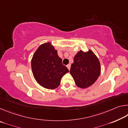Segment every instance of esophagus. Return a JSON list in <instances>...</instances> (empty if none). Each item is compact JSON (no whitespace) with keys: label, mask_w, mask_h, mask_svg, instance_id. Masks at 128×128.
Returning <instances> with one entry per match:
<instances>
[{"label":"esophagus","mask_w":128,"mask_h":128,"mask_svg":"<svg viewBox=\"0 0 128 128\" xmlns=\"http://www.w3.org/2000/svg\"><path fill=\"white\" fill-rule=\"evenodd\" d=\"M66 67H67V68H68V69H69V70H70V64H68L66 66Z\"/></svg>","instance_id":"34e87169"}]
</instances>
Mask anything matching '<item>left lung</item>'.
Here are the masks:
<instances>
[{"label": "left lung", "mask_w": 128, "mask_h": 128, "mask_svg": "<svg viewBox=\"0 0 128 128\" xmlns=\"http://www.w3.org/2000/svg\"><path fill=\"white\" fill-rule=\"evenodd\" d=\"M71 65L70 73L78 88H85L95 83L100 74V62L94 52L88 49L76 54Z\"/></svg>", "instance_id": "8db88e82"}]
</instances>
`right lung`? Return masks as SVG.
Masks as SVG:
<instances>
[{
	"instance_id": "right-lung-1",
	"label": "right lung",
	"mask_w": 128,
	"mask_h": 128,
	"mask_svg": "<svg viewBox=\"0 0 128 128\" xmlns=\"http://www.w3.org/2000/svg\"><path fill=\"white\" fill-rule=\"evenodd\" d=\"M31 66L36 82L48 89L59 87L62 76L69 72L51 42L43 43L38 47L32 57Z\"/></svg>"
}]
</instances>
